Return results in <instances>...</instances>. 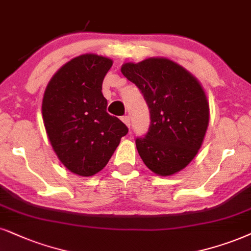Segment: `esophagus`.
<instances>
[{
    "mask_svg": "<svg viewBox=\"0 0 251 251\" xmlns=\"http://www.w3.org/2000/svg\"><path fill=\"white\" fill-rule=\"evenodd\" d=\"M122 120L124 122V124H125L126 126H131V120H129V117L128 116H124V117H122Z\"/></svg>",
    "mask_w": 251,
    "mask_h": 251,
    "instance_id": "1",
    "label": "esophagus"
}]
</instances>
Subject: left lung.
Segmentation results:
<instances>
[{"label": "left lung", "mask_w": 251, "mask_h": 251, "mask_svg": "<svg viewBox=\"0 0 251 251\" xmlns=\"http://www.w3.org/2000/svg\"><path fill=\"white\" fill-rule=\"evenodd\" d=\"M122 73L140 89L151 113L147 134L135 139L139 155L156 175L178 173L195 158L208 126L210 107L201 84L166 58L124 63Z\"/></svg>", "instance_id": "left-lung-1"}]
</instances>
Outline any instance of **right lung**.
<instances>
[{
  "instance_id": "obj_1",
  "label": "right lung",
  "mask_w": 251,
  "mask_h": 251,
  "mask_svg": "<svg viewBox=\"0 0 251 251\" xmlns=\"http://www.w3.org/2000/svg\"><path fill=\"white\" fill-rule=\"evenodd\" d=\"M112 60L82 54L63 65L47 84L43 120L59 160L78 176H93L106 166L128 128L106 112L102 84Z\"/></svg>"
}]
</instances>
